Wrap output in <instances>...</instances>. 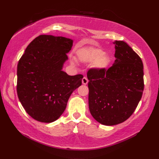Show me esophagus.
Masks as SVG:
<instances>
[{
	"label": "esophagus",
	"instance_id": "34e87169",
	"mask_svg": "<svg viewBox=\"0 0 159 159\" xmlns=\"http://www.w3.org/2000/svg\"><path fill=\"white\" fill-rule=\"evenodd\" d=\"M82 83L83 85H87V84L88 83V79H87L86 77H83L82 79Z\"/></svg>",
	"mask_w": 159,
	"mask_h": 159
}]
</instances>
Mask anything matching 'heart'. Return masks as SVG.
<instances>
[{
  "mask_svg": "<svg viewBox=\"0 0 159 159\" xmlns=\"http://www.w3.org/2000/svg\"><path fill=\"white\" fill-rule=\"evenodd\" d=\"M78 57L83 62H93L92 67L96 70L107 68L111 61V57L109 54L104 53L102 49L92 47H87L79 50Z\"/></svg>",
  "mask_w": 159,
  "mask_h": 159,
  "instance_id": "1",
  "label": "heart"
}]
</instances>
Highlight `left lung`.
<instances>
[{"label": "left lung", "instance_id": "left-lung-1", "mask_svg": "<svg viewBox=\"0 0 159 159\" xmlns=\"http://www.w3.org/2000/svg\"><path fill=\"white\" fill-rule=\"evenodd\" d=\"M116 59L109 69L89 70V108L93 117L106 126L128 119L139 104L144 89L140 57L123 41H116Z\"/></svg>", "mask_w": 159, "mask_h": 159}]
</instances>
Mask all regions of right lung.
Returning <instances> with one entry per match:
<instances>
[{
    "mask_svg": "<svg viewBox=\"0 0 159 159\" xmlns=\"http://www.w3.org/2000/svg\"><path fill=\"white\" fill-rule=\"evenodd\" d=\"M73 41L64 37L41 35L26 47L17 67V93L33 119L55 121L65 111L71 94L82 84L81 74L62 71Z\"/></svg>",
    "mask_w": 159,
    "mask_h": 159,
    "instance_id": "obj_1",
    "label": "right lung"
}]
</instances>
